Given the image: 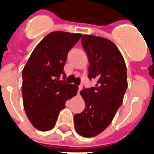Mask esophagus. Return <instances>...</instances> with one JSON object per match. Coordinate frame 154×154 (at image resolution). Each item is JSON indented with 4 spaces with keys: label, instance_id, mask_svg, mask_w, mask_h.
<instances>
[{
    "label": "esophagus",
    "instance_id": "34e87169",
    "mask_svg": "<svg viewBox=\"0 0 154 154\" xmlns=\"http://www.w3.org/2000/svg\"><path fill=\"white\" fill-rule=\"evenodd\" d=\"M82 86H78V91H77V94H79V93H80L81 90H82Z\"/></svg>",
    "mask_w": 154,
    "mask_h": 154
}]
</instances>
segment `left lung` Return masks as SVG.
Masks as SVG:
<instances>
[{
  "label": "left lung",
  "mask_w": 154,
  "mask_h": 154,
  "mask_svg": "<svg viewBox=\"0 0 154 154\" xmlns=\"http://www.w3.org/2000/svg\"><path fill=\"white\" fill-rule=\"evenodd\" d=\"M82 45L90 63L89 79L97 82L94 87L81 91L86 108L74 116V124L79 135L93 137L110 125L122 103L127 74L123 57L110 40L83 35Z\"/></svg>",
  "instance_id": "1"
}]
</instances>
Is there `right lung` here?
I'll return each instance as SVG.
<instances>
[{
  "instance_id": "1",
  "label": "right lung",
  "mask_w": 154,
  "mask_h": 154,
  "mask_svg": "<svg viewBox=\"0 0 154 154\" xmlns=\"http://www.w3.org/2000/svg\"><path fill=\"white\" fill-rule=\"evenodd\" d=\"M81 33L52 32L36 45L23 69V102L32 125L45 131L55 125L66 101L77 94L78 87L65 80L63 67L68 51Z\"/></svg>"
}]
</instances>
